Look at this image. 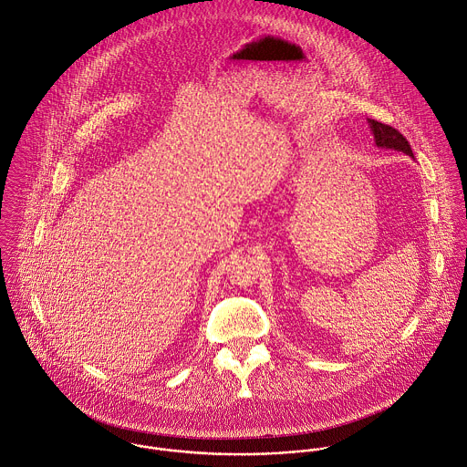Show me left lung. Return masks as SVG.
<instances>
[{
    "mask_svg": "<svg viewBox=\"0 0 467 467\" xmlns=\"http://www.w3.org/2000/svg\"><path fill=\"white\" fill-rule=\"evenodd\" d=\"M367 122H368V128H370L372 136H374V141H376V145L379 149L400 150V152H404V154L413 158V152H411V147H410L408 140L398 130H394V128H390L387 124H381L378 120H372V119H367Z\"/></svg>",
    "mask_w": 467,
    "mask_h": 467,
    "instance_id": "obj_1",
    "label": "left lung"
}]
</instances>
